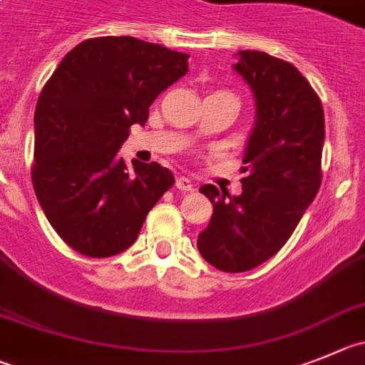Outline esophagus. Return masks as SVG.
<instances>
[{"mask_svg":"<svg viewBox=\"0 0 365 365\" xmlns=\"http://www.w3.org/2000/svg\"><path fill=\"white\" fill-rule=\"evenodd\" d=\"M192 182H190L187 176H178L176 178V189L178 190H183V192H187V190H192Z\"/></svg>","mask_w":365,"mask_h":365,"instance_id":"obj_1","label":"esophagus"}]
</instances>
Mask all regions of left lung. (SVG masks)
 Wrapping results in <instances>:
<instances>
[{
    "mask_svg": "<svg viewBox=\"0 0 365 365\" xmlns=\"http://www.w3.org/2000/svg\"><path fill=\"white\" fill-rule=\"evenodd\" d=\"M234 70L255 98V124L245 148L243 192L200 187L214 205L198 236L203 259L221 272H247L290 240L322 182L324 111L294 64L257 50L237 52Z\"/></svg>",
    "mask_w": 365,
    "mask_h": 365,
    "instance_id": "1",
    "label": "left lung"
}]
</instances>
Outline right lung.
I'll use <instances>...</instances> for the list:
<instances>
[{
	"mask_svg": "<svg viewBox=\"0 0 365 365\" xmlns=\"http://www.w3.org/2000/svg\"><path fill=\"white\" fill-rule=\"evenodd\" d=\"M189 56L136 37H93L64 56L37 98L32 183L61 240L83 255L128 250L175 183L160 163L118 156L133 124L189 71Z\"/></svg>",
	"mask_w": 365,
	"mask_h": 365,
	"instance_id": "right-lung-1",
	"label": "right lung"
}]
</instances>
